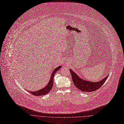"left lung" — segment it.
Wrapping results in <instances>:
<instances>
[{
    "instance_id": "left-lung-1",
    "label": "left lung",
    "mask_w": 124,
    "mask_h": 124,
    "mask_svg": "<svg viewBox=\"0 0 124 124\" xmlns=\"http://www.w3.org/2000/svg\"><path fill=\"white\" fill-rule=\"evenodd\" d=\"M71 73L73 82L75 86L81 92H92L99 89L105 82L108 77V75L104 78L101 80L97 82H92L85 81L80 78L72 70L69 69Z\"/></svg>"
}]
</instances>
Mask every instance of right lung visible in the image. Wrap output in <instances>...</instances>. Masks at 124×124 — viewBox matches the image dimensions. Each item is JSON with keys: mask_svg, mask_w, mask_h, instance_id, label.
Returning <instances> with one entry per match:
<instances>
[{"mask_svg": "<svg viewBox=\"0 0 124 124\" xmlns=\"http://www.w3.org/2000/svg\"><path fill=\"white\" fill-rule=\"evenodd\" d=\"M61 68V66H60L57 67L56 69H55L54 70L53 73H52V74L50 80L46 86H45L44 88H43L41 90H39L37 91V92H29V93H30L31 94H32L34 95H35V96L43 95L46 94L48 93H49L53 85V80H54V75L57 71L58 70H59Z\"/></svg>", "mask_w": 124, "mask_h": 124, "instance_id": "1", "label": "right lung"}]
</instances>
